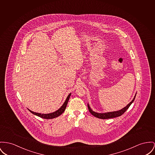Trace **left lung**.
Wrapping results in <instances>:
<instances>
[{"mask_svg":"<svg viewBox=\"0 0 155 155\" xmlns=\"http://www.w3.org/2000/svg\"><path fill=\"white\" fill-rule=\"evenodd\" d=\"M136 94H135V96L133 99V100L129 103L128 104H127L124 107L123 109L117 110V111H114V112H106V113H97L96 112L94 111H93V110L91 109V107H90L89 103H87V106H88V109L89 112H91V114L93 115L94 116L99 118V119H110V118H114V117H119L120 116H121L127 110V109L129 107V106L131 105V104L134 102L135 97H136Z\"/></svg>","mask_w":155,"mask_h":155,"instance_id":"1","label":"left lung"}]
</instances>
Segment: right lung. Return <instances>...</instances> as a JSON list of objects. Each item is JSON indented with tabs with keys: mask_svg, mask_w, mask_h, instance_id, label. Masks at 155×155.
<instances>
[{
	"mask_svg": "<svg viewBox=\"0 0 155 155\" xmlns=\"http://www.w3.org/2000/svg\"><path fill=\"white\" fill-rule=\"evenodd\" d=\"M71 93H69V95L68 96L67 98L66 99V101H64V103L62 104V106L56 111L52 112V113H50V114H40V113H36V112H34L33 111H31V110H29L28 109V110L31 112V114L36 115L40 117H41L43 119H53L55 117H57L58 116H59L61 114H62L65 110L66 107L67 106V104L68 103V101L69 100V98L71 97Z\"/></svg>",
	"mask_w": 155,
	"mask_h": 155,
	"instance_id": "obj_1",
	"label": "right lung"
}]
</instances>
